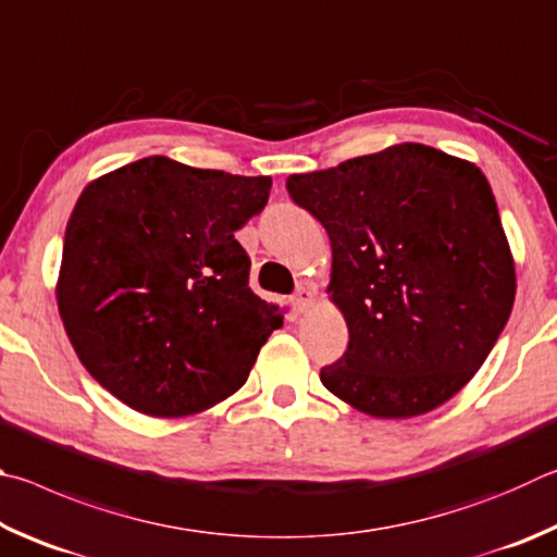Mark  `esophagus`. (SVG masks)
Instances as JSON below:
<instances>
[{
    "label": "esophagus",
    "mask_w": 557,
    "mask_h": 557,
    "mask_svg": "<svg viewBox=\"0 0 557 557\" xmlns=\"http://www.w3.org/2000/svg\"><path fill=\"white\" fill-rule=\"evenodd\" d=\"M310 304H313V294H310L308 288H298L296 296H294V308L304 313V310L310 308Z\"/></svg>",
    "instance_id": "esophagus-1"
}]
</instances>
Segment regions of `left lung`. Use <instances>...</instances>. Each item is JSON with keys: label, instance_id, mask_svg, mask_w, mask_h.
I'll return each mask as SVG.
<instances>
[{"label": "left lung", "instance_id": "1", "mask_svg": "<svg viewBox=\"0 0 557 557\" xmlns=\"http://www.w3.org/2000/svg\"><path fill=\"white\" fill-rule=\"evenodd\" d=\"M288 195L333 247V300L349 345L320 369L327 392L374 418L453 398L511 315L516 273L494 193L474 163L396 144L288 175Z\"/></svg>", "mask_w": 557, "mask_h": 557}]
</instances>
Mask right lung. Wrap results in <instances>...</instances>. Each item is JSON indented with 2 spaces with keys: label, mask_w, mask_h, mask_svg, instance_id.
Wrapping results in <instances>:
<instances>
[{
  "label": "right lung",
  "mask_w": 557,
  "mask_h": 557,
  "mask_svg": "<svg viewBox=\"0 0 557 557\" xmlns=\"http://www.w3.org/2000/svg\"><path fill=\"white\" fill-rule=\"evenodd\" d=\"M269 175L165 156L92 181L65 227L58 310L83 367L134 411H205L247 382L284 325L249 288L234 239L269 200Z\"/></svg>",
  "instance_id": "obj_1"
}]
</instances>
